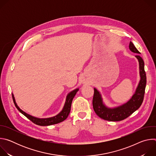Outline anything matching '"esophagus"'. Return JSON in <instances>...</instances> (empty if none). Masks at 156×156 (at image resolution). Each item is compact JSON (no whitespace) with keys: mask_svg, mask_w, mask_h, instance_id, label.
<instances>
[{"mask_svg":"<svg viewBox=\"0 0 156 156\" xmlns=\"http://www.w3.org/2000/svg\"><path fill=\"white\" fill-rule=\"evenodd\" d=\"M83 83H84V82H83Z\"/></svg>","mask_w":156,"mask_h":156,"instance_id":"esophagus-1","label":"esophagus"}]
</instances>
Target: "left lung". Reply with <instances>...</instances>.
Returning a JSON list of instances; mask_svg holds the SVG:
<instances>
[{
  "label": "left lung",
  "mask_w": 156,
  "mask_h": 156,
  "mask_svg": "<svg viewBox=\"0 0 156 156\" xmlns=\"http://www.w3.org/2000/svg\"><path fill=\"white\" fill-rule=\"evenodd\" d=\"M129 50L137 54L135 55L139 62V70L140 80L136 88V90L131 98L126 102L114 107H108L103 102L101 93L96 88H94V93L93 99V105L94 112L101 119L108 121H120L129 117L138 110L144 99V91L146 84V76L144 71V63L143 58L139 55L141 53L135 48L134 44L130 41L129 44Z\"/></svg>",
  "instance_id": "8db88e82"
}]
</instances>
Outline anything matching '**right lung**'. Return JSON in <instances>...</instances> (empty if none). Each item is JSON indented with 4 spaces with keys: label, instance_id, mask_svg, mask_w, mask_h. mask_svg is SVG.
Wrapping results in <instances>:
<instances>
[{
    "label": "right lung",
    "instance_id": "add662e5",
    "mask_svg": "<svg viewBox=\"0 0 156 156\" xmlns=\"http://www.w3.org/2000/svg\"><path fill=\"white\" fill-rule=\"evenodd\" d=\"M78 90H79V88H76L74 90L72 91L67 94V96H66V100H65L64 106H63L62 110L57 115H56L54 117H52L44 118V119L37 118V117L32 116V115L26 113L25 112H24L23 110H22L18 106V105L15 101V99L13 94H12V98H13V100L15 105L17 108V109L22 114L24 115L25 117H27L29 120H30L31 122H33L34 123H35L37 125L49 126V125H54V124L60 123V122L64 121L66 118L68 117V116L70 114V112L71 105H72V102L73 99L74 98L75 96L76 95V94L78 91Z\"/></svg>",
    "mask_w": 156,
    "mask_h": 156
}]
</instances>
